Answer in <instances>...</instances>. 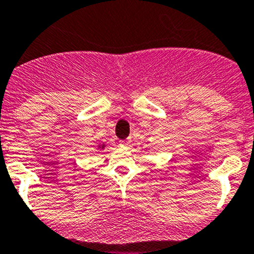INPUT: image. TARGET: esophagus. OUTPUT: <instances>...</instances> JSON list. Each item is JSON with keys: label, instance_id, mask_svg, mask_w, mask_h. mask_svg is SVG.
<instances>
[{"label": "esophagus", "instance_id": "34e87169", "mask_svg": "<svg viewBox=\"0 0 254 254\" xmlns=\"http://www.w3.org/2000/svg\"><path fill=\"white\" fill-rule=\"evenodd\" d=\"M119 145L122 146V147H129V146H130V140H122L119 142Z\"/></svg>", "mask_w": 254, "mask_h": 254}]
</instances>
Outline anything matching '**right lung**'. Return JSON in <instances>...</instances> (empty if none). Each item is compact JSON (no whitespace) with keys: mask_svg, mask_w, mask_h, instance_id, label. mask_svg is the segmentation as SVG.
<instances>
[{"mask_svg":"<svg viewBox=\"0 0 254 254\" xmlns=\"http://www.w3.org/2000/svg\"><path fill=\"white\" fill-rule=\"evenodd\" d=\"M98 148H105V145H100V146H98Z\"/></svg>","mask_w":254,"mask_h":254,"instance_id":"obj_1","label":"right lung"}]
</instances>
